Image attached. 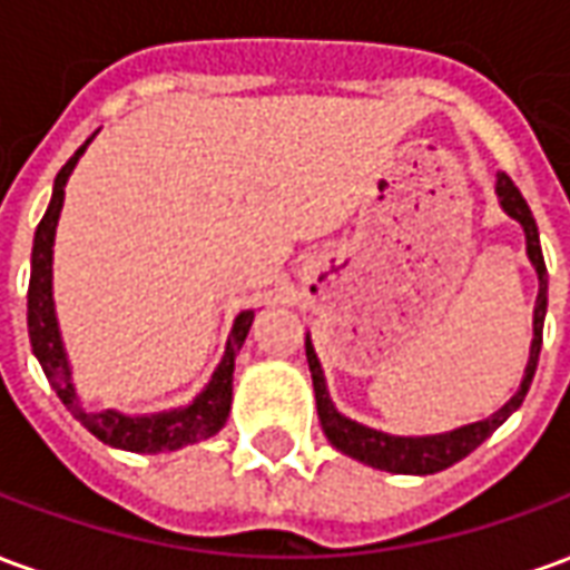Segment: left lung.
Wrapping results in <instances>:
<instances>
[{
  "label": "left lung",
  "mask_w": 570,
  "mask_h": 570,
  "mask_svg": "<svg viewBox=\"0 0 570 570\" xmlns=\"http://www.w3.org/2000/svg\"><path fill=\"white\" fill-rule=\"evenodd\" d=\"M498 204L501 210L522 225L525 232V253L534 272H538V302H534V338H531V351H528L525 375L522 384L498 412H491L489 419L473 421L464 428L445 430V433H430V436H394L384 430L366 428L360 421L347 419L335 409L330 387H326V375H323L317 351L311 345V335H305V354H308L311 382H314V396H317V415H321V428L326 440L333 442L335 449L347 458H354L360 464H370L375 470H387V473H406V476H428V473H440L445 466L458 464L461 458L473 452L476 445L489 440L494 430L501 428L503 421L513 415L515 409L522 406L534 370H538L540 345H543V317H547V265H543V253H540V235L538 223L531 216V207L522 198V191L513 186V179L507 174H498Z\"/></svg>",
  "instance_id": "1"
}]
</instances>
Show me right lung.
Wrapping results in <instances>:
<instances>
[{
    "mask_svg": "<svg viewBox=\"0 0 570 570\" xmlns=\"http://www.w3.org/2000/svg\"><path fill=\"white\" fill-rule=\"evenodd\" d=\"M88 142L60 167V174L55 179V191H51V204H48L42 223L36 228V240H32L30 293H27V326H30L32 354L42 363V372L48 375L57 396L63 400V406L72 412V419L81 421V428L91 430L97 440L112 445V449H125V452H176L188 442L207 440V436L225 428L228 412H232L235 357L240 345H244V338H247L256 314L253 311L237 314L219 366L213 370L207 387L188 406L151 412V415H125L118 409H88L81 403L79 391L72 384V366H69L55 311V235L57 219H60V210H63V198H67V179L76 170L85 149H88Z\"/></svg>",
    "mask_w": 570,
    "mask_h": 570,
    "instance_id": "obj_1",
    "label": "right lung"
}]
</instances>
